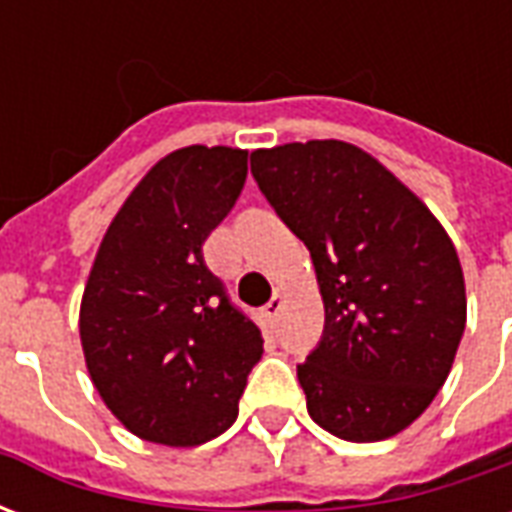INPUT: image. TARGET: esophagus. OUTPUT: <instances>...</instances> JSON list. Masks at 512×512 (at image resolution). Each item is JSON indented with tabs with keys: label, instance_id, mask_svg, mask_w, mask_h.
Wrapping results in <instances>:
<instances>
[{
	"label": "esophagus",
	"instance_id": "1",
	"mask_svg": "<svg viewBox=\"0 0 512 512\" xmlns=\"http://www.w3.org/2000/svg\"><path fill=\"white\" fill-rule=\"evenodd\" d=\"M282 304H285V296L277 290V293H274V299L268 301L266 307H263V318H266L268 323H277L279 312H282Z\"/></svg>",
	"mask_w": 512,
	"mask_h": 512
}]
</instances>
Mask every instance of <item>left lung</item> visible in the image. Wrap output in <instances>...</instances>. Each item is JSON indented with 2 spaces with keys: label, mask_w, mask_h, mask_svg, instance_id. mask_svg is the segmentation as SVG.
<instances>
[{
  "label": "left lung",
  "mask_w": 512,
  "mask_h": 512,
  "mask_svg": "<svg viewBox=\"0 0 512 512\" xmlns=\"http://www.w3.org/2000/svg\"><path fill=\"white\" fill-rule=\"evenodd\" d=\"M252 175L310 249L321 285L323 340L299 365L310 417L345 441L397 436L439 395L466 329L450 235L351 142L260 147Z\"/></svg>",
  "instance_id": "1"
}]
</instances>
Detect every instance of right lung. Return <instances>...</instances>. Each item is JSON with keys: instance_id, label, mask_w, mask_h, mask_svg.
I'll return each mask as SVG.
<instances>
[{"instance_id": "obj_1", "label": "right lung", "mask_w": 512, "mask_h": 512, "mask_svg": "<svg viewBox=\"0 0 512 512\" xmlns=\"http://www.w3.org/2000/svg\"><path fill=\"white\" fill-rule=\"evenodd\" d=\"M246 150L189 145L156 161L106 230L79 334L98 395L134 436L216 439L238 417L263 334L227 301L202 244L238 200Z\"/></svg>"}]
</instances>
